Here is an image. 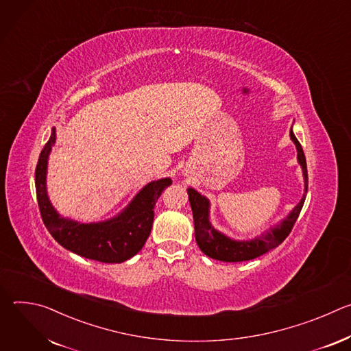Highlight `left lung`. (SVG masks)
<instances>
[{"mask_svg":"<svg viewBox=\"0 0 351 351\" xmlns=\"http://www.w3.org/2000/svg\"><path fill=\"white\" fill-rule=\"evenodd\" d=\"M290 138L297 149V162L302 167L303 178H304V194L300 199V203L276 225L248 240H236L229 237L228 234L217 230L210 221V199L198 193L193 187L187 189L189 202L193 211L194 221V236L195 241L202 252L218 261L225 263H240L257 258L265 254L269 250L278 247L290 233L294 222L297 221L300 211L303 208L306 202V193L308 187V175H307V162L306 156L302 148V144L298 143L297 137L293 133V126L290 128Z\"/></svg>","mask_w":351,"mask_h":351,"instance_id":"left-lung-1","label":"left lung"}]
</instances>
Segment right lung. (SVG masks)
I'll list each match as a JSON object with an SVG mask.
<instances>
[{
	"mask_svg": "<svg viewBox=\"0 0 351 351\" xmlns=\"http://www.w3.org/2000/svg\"><path fill=\"white\" fill-rule=\"evenodd\" d=\"M56 138L57 130L53 128L36 167V194L45 228L64 248L80 257L106 264H121L132 258L148 239L156 203L164 189L172 184V179L147 183L119 214L106 221L84 223L61 217L47 193L48 158Z\"/></svg>",
	"mask_w": 351,
	"mask_h": 351,
	"instance_id": "add662e5",
	"label": "right lung"
}]
</instances>
